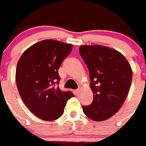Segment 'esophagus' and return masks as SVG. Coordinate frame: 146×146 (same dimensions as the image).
<instances>
[{
    "instance_id": "34e87169",
    "label": "esophagus",
    "mask_w": 146,
    "mask_h": 146,
    "mask_svg": "<svg viewBox=\"0 0 146 146\" xmlns=\"http://www.w3.org/2000/svg\"><path fill=\"white\" fill-rule=\"evenodd\" d=\"M80 92H81V89H80V88H78V89L76 91V94H77V95H78V94H80Z\"/></svg>"
}]
</instances>
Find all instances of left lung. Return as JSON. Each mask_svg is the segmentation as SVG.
<instances>
[{
    "mask_svg": "<svg viewBox=\"0 0 146 146\" xmlns=\"http://www.w3.org/2000/svg\"><path fill=\"white\" fill-rule=\"evenodd\" d=\"M79 53L88 69L93 102L83 106L84 114L103 121L116 114L126 99L133 78L131 67L117 50L101 45H83Z\"/></svg>",
    "mask_w": 146,
    "mask_h": 146,
    "instance_id": "8db88e82",
    "label": "left lung"
}]
</instances>
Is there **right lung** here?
<instances>
[{"instance_id": "right-lung-1", "label": "right lung", "mask_w": 146, "mask_h": 146, "mask_svg": "<svg viewBox=\"0 0 146 146\" xmlns=\"http://www.w3.org/2000/svg\"><path fill=\"white\" fill-rule=\"evenodd\" d=\"M73 45L46 39L27 49L17 63L16 81L18 90L29 110L46 121L60 117L71 92H62L58 69L72 51Z\"/></svg>"}]
</instances>
